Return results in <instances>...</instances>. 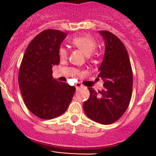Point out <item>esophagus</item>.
I'll use <instances>...</instances> for the list:
<instances>
[{"mask_svg":"<svg viewBox=\"0 0 156 156\" xmlns=\"http://www.w3.org/2000/svg\"><path fill=\"white\" fill-rule=\"evenodd\" d=\"M76 88V90H79V89H80V88L83 87V85H82L81 83H76L75 85Z\"/></svg>","mask_w":156,"mask_h":156,"instance_id":"esophagus-1","label":"esophagus"}]
</instances>
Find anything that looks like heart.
Masks as SVG:
<instances>
[{"instance_id":"b5f03b06","label":"heart","mask_w":156,"mask_h":156,"mask_svg":"<svg viewBox=\"0 0 156 156\" xmlns=\"http://www.w3.org/2000/svg\"><path fill=\"white\" fill-rule=\"evenodd\" d=\"M72 44L79 48L86 55H90L97 47V41L90 35H81L73 37L71 40ZM67 55L66 49L61 48L59 49V56L61 58H65Z\"/></svg>"}]
</instances>
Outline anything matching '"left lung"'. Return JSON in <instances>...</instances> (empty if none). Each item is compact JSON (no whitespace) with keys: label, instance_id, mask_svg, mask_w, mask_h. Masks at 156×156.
<instances>
[{"label":"left lung","instance_id":"1","mask_svg":"<svg viewBox=\"0 0 156 156\" xmlns=\"http://www.w3.org/2000/svg\"><path fill=\"white\" fill-rule=\"evenodd\" d=\"M105 49L99 74L104 89L98 93L89 87L90 98L83 103L88 118L101 124H110L120 118L128 108L133 88V73L124 44L112 33L98 32Z\"/></svg>","mask_w":156,"mask_h":156}]
</instances>
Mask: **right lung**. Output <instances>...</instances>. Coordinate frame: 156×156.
I'll return each mask as SVG.
<instances>
[{
	"label": "right lung",
	"instance_id": "right-lung-1",
	"mask_svg": "<svg viewBox=\"0 0 156 156\" xmlns=\"http://www.w3.org/2000/svg\"><path fill=\"white\" fill-rule=\"evenodd\" d=\"M67 36L57 30L41 32L30 43L19 73L24 102L32 113L50 119L67 110L76 87L52 76V67L60 62V45Z\"/></svg>",
	"mask_w": 156,
	"mask_h": 156
}]
</instances>
